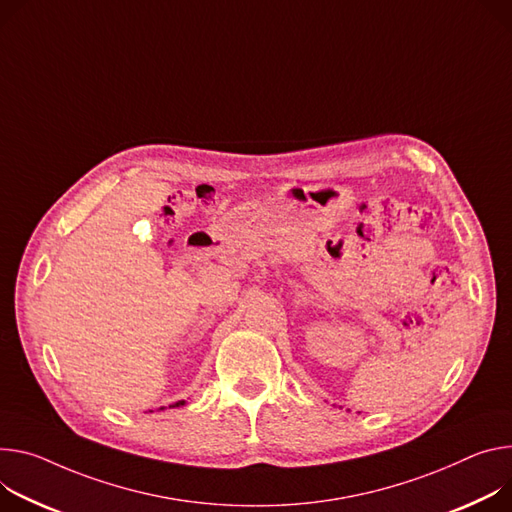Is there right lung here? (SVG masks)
<instances>
[{
	"label": "right lung",
	"instance_id": "right-lung-1",
	"mask_svg": "<svg viewBox=\"0 0 512 512\" xmlns=\"http://www.w3.org/2000/svg\"><path fill=\"white\" fill-rule=\"evenodd\" d=\"M179 404H183V400H181V402H177V404H173V406H179Z\"/></svg>",
	"mask_w": 512,
	"mask_h": 512
}]
</instances>
